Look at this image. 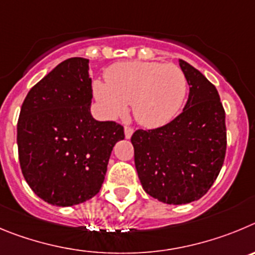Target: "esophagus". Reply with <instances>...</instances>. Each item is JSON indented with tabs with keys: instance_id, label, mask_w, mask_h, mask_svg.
Returning a JSON list of instances; mask_svg holds the SVG:
<instances>
[{
	"instance_id": "1",
	"label": "esophagus",
	"mask_w": 255,
	"mask_h": 255,
	"mask_svg": "<svg viewBox=\"0 0 255 255\" xmlns=\"http://www.w3.org/2000/svg\"><path fill=\"white\" fill-rule=\"evenodd\" d=\"M132 134H133V129L130 127H126L125 128V136H126V138L127 139H129L130 137H132Z\"/></svg>"
}]
</instances>
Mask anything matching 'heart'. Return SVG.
Masks as SVG:
<instances>
[{"mask_svg":"<svg viewBox=\"0 0 255 255\" xmlns=\"http://www.w3.org/2000/svg\"><path fill=\"white\" fill-rule=\"evenodd\" d=\"M95 81L94 96L105 116L123 117L132 104L133 117L143 127L156 128L173 121L184 104L188 81L175 65L160 62H119Z\"/></svg>","mask_w":255,"mask_h":255,"instance_id":"1","label":"heart"}]
</instances>
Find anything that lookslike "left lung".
<instances>
[{
  "label": "left lung",
  "instance_id": "1",
  "mask_svg": "<svg viewBox=\"0 0 255 255\" xmlns=\"http://www.w3.org/2000/svg\"><path fill=\"white\" fill-rule=\"evenodd\" d=\"M189 95L182 114L156 129H138L130 142L142 188L167 205L205 196L219 176L226 152L225 111L216 88L179 59Z\"/></svg>",
  "mask_w": 255,
  "mask_h": 255
}]
</instances>
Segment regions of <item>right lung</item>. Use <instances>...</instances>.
Here are the masks:
<instances>
[{
    "label": "right lung",
    "instance_id": "obj_1",
    "mask_svg": "<svg viewBox=\"0 0 255 255\" xmlns=\"http://www.w3.org/2000/svg\"><path fill=\"white\" fill-rule=\"evenodd\" d=\"M89 59L68 58L30 89L17 122L22 175L49 205L68 207L93 198L102 188L114 144L125 138L116 122L90 112Z\"/></svg>",
    "mask_w": 255,
    "mask_h": 255
}]
</instances>
